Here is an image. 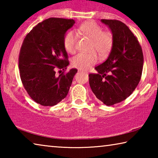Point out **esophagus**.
I'll use <instances>...</instances> for the list:
<instances>
[{
	"instance_id": "1",
	"label": "esophagus",
	"mask_w": 158,
	"mask_h": 158,
	"mask_svg": "<svg viewBox=\"0 0 158 158\" xmlns=\"http://www.w3.org/2000/svg\"><path fill=\"white\" fill-rule=\"evenodd\" d=\"M79 72H80V73H84V72H83V71H81V70H79ZM85 73L88 74L87 72H85Z\"/></svg>"
}]
</instances>
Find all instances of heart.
<instances>
[{"label":"heart","mask_w":158,"mask_h":158,"mask_svg":"<svg viewBox=\"0 0 158 158\" xmlns=\"http://www.w3.org/2000/svg\"><path fill=\"white\" fill-rule=\"evenodd\" d=\"M84 35L93 40L92 50L97 52L101 56H106L110 52L114 44L113 35L109 32H103L102 28L93 21H86L79 26L78 29ZM78 34L70 31L65 35L63 44L68 53L76 52V44ZM98 56L95 52L79 53L73 57L72 65L80 70H86L98 63Z\"/></svg>","instance_id":"b5f03b06"}]
</instances>
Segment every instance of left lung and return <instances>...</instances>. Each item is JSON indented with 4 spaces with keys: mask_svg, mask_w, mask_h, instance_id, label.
Returning a JSON list of instances; mask_svg holds the SVG:
<instances>
[{
    "mask_svg": "<svg viewBox=\"0 0 158 158\" xmlns=\"http://www.w3.org/2000/svg\"><path fill=\"white\" fill-rule=\"evenodd\" d=\"M101 22L111 30L114 44L107 59L95 68L98 73L89 74V84L96 98L111 106L125 100L137 86L143 56L137 37L124 23L111 19Z\"/></svg>",
    "mask_w": 158,
    "mask_h": 158,
    "instance_id": "1",
    "label": "left lung"
}]
</instances>
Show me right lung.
Wrapping results in <instances>:
<instances>
[{
    "label": "right lung",
    "instance_id": "add662e5",
    "mask_svg": "<svg viewBox=\"0 0 158 158\" xmlns=\"http://www.w3.org/2000/svg\"><path fill=\"white\" fill-rule=\"evenodd\" d=\"M75 23L73 19L49 18L39 23L26 35L21 46L19 68L24 89L42 106H53L69 92L77 69L56 75V68L69 65L63 40Z\"/></svg>",
    "mask_w": 158,
    "mask_h": 158
}]
</instances>
